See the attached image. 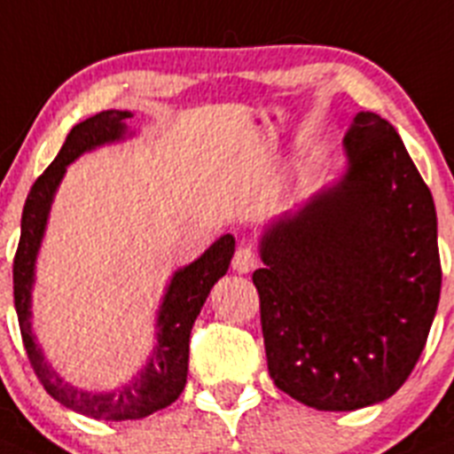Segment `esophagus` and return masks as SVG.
I'll return each mask as SVG.
<instances>
[{"label":"esophagus","mask_w":454,"mask_h":454,"mask_svg":"<svg viewBox=\"0 0 454 454\" xmlns=\"http://www.w3.org/2000/svg\"><path fill=\"white\" fill-rule=\"evenodd\" d=\"M255 267H258V255H255V251L251 247H239L235 251V255H232V270L239 271V274H249Z\"/></svg>","instance_id":"34e87169"}]
</instances>
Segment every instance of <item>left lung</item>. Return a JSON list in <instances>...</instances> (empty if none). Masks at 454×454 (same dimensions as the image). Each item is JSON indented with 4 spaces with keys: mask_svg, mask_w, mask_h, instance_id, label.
Listing matches in <instances>:
<instances>
[{
    "mask_svg": "<svg viewBox=\"0 0 454 454\" xmlns=\"http://www.w3.org/2000/svg\"><path fill=\"white\" fill-rule=\"evenodd\" d=\"M336 184L276 219L254 271L267 368L306 407L391 397L427 342L441 294L436 210L388 121L361 112Z\"/></svg>",
    "mask_w": 454,
    "mask_h": 454,
    "instance_id": "obj_1",
    "label": "left lung"
}]
</instances>
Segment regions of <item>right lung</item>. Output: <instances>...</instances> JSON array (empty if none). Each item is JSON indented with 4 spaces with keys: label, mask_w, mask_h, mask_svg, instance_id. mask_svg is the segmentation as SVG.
Returning <instances> with one entry per match:
<instances>
[{
    "label": "right lung",
    "mask_w": 454,
    "mask_h": 454,
    "mask_svg": "<svg viewBox=\"0 0 454 454\" xmlns=\"http://www.w3.org/2000/svg\"><path fill=\"white\" fill-rule=\"evenodd\" d=\"M128 118H132L129 112L107 109V112L86 118L84 123L70 129L59 155L43 171V176L34 183L29 196H27L22 223H20V244L13 260L15 310H18L20 333H22L31 368L41 380L43 388L54 400L61 402L63 407L84 413L89 418H98V420L145 418L178 400L187 384L192 326H194L212 286L226 274L232 254H235V238L223 235L199 260L173 274L164 299H161L160 313H157V342L153 347L151 358L144 370L137 372V377L123 388L109 393L82 391V388L70 386L68 381H63L57 370L47 364L41 345L31 331V287L36 281V258L43 235H45L50 207H52L57 187L70 161L84 155L86 151H93L98 145L125 139Z\"/></svg>",
    "instance_id": "obj_1"
}]
</instances>
